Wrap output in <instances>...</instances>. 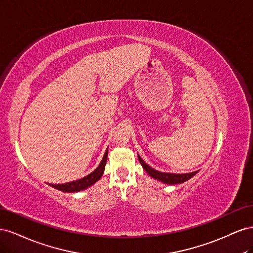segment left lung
<instances>
[{
    "instance_id": "obj_1",
    "label": "left lung",
    "mask_w": 253,
    "mask_h": 253,
    "mask_svg": "<svg viewBox=\"0 0 253 253\" xmlns=\"http://www.w3.org/2000/svg\"><path fill=\"white\" fill-rule=\"evenodd\" d=\"M138 159H139V163L141 164V166L143 168V170L147 172L151 176V177L155 178V179L162 181L164 183H167V185H177V183L185 182V181L189 180L191 177H193V176L198 172V171H195V172L187 173V174H176V173L160 172V171L153 169V168L150 167L148 164H145L139 154H138Z\"/></svg>"
}]
</instances>
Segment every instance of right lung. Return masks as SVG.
Listing matches in <instances>:
<instances>
[{"label":"right lung","mask_w":253,"mask_h":253,"mask_svg":"<svg viewBox=\"0 0 253 253\" xmlns=\"http://www.w3.org/2000/svg\"><path fill=\"white\" fill-rule=\"evenodd\" d=\"M108 149H106L103 158L101 160V163L99 164V166L96 168V170H94L90 174L84 176L83 178L74 180L71 182H65V183H61V185H52V183H49V186L55 188L57 190L62 191V192H68V193H73V192H79V191L85 190L89 188L90 186H93L96 181L101 178V176L104 172V168L106 165V159H108Z\"/></svg>","instance_id":"add662e5"}]
</instances>
